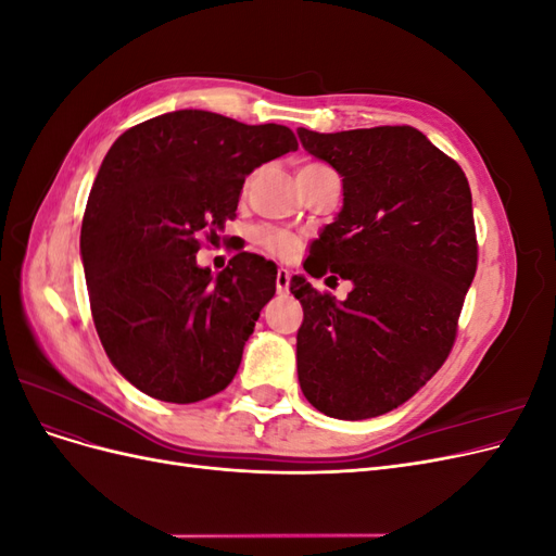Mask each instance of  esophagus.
<instances>
[{"mask_svg": "<svg viewBox=\"0 0 556 556\" xmlns=\"http://www.w3.org/2000/svg\"><path fill=\"white\" fill-rule=\"evenodd\" d=\"M290 280H292V274L288 271V268H278L276 274V290L278 294H285L290 290Z\"/></svg>", "mask_w": 556, "mask_h": 556, "instance_id": "1", "label": "esophagus"}]
</instances>
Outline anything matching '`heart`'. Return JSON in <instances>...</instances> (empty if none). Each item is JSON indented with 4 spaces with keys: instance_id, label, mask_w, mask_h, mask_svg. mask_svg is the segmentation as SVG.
<instances>
[{
    "instance_id": "obj_1",
    "label": "heart",
    "mask_w": 556,
    "mask_h": 556,
    "mask_svg": "<svg viewBox=\"0 0 556 556\" xmlns=\"http://www.w3.org/2000/svg\"><path fill=\"white\" fill-rule=\"evenodd\" d=\"M329 169V166L319 164V162H308L299 169V174H311V172H323ZM255 241L260 245H264L268 252H276L280 257H290L296 252V239L292 237L290 231H282V229H271V227H262L255 231Z\"/></svg>"
}]
</instances>
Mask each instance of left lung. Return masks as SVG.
I'll return each mask as SVG.
<instances>
[{"label":"left lung","instance_id":"1","mask_svg":"<svg viewBox=\"0 0 556 556\" xmlns=\"http://www.w3.org/2000/svg\"><path fill=\"white\" fill-rule=\"evenodd\" d=\"M296 134L343 176V208L304 268L352 282L336 301L292 278L304 306L299 384L329 417H376L406 403L450 355L478 268L473 199L462 166L415 127Z\"/></svg>","mask_w":556,"mask_h":556}]
</instances>
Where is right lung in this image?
<instances>
[{
    "label": "right lung",
    "instance_id": "add662e5",
    "mask_svg": "<svg viewBox=\"0 0 556 556\" xmlns=\"http://www.w3.org/2000/svg\"><path fill=\"white\" fill-rule=\"evenodd\" d=\"M299 143L290 127L172 111L111 146L80 227L92 319L111 364L166 403L208 399L233 380L276 264L252 252L213 278L201 237L237 217L245 176Z\"/></svg>",
    "mask_w": 556,
    "mask_h": 556
}]
</instances>
